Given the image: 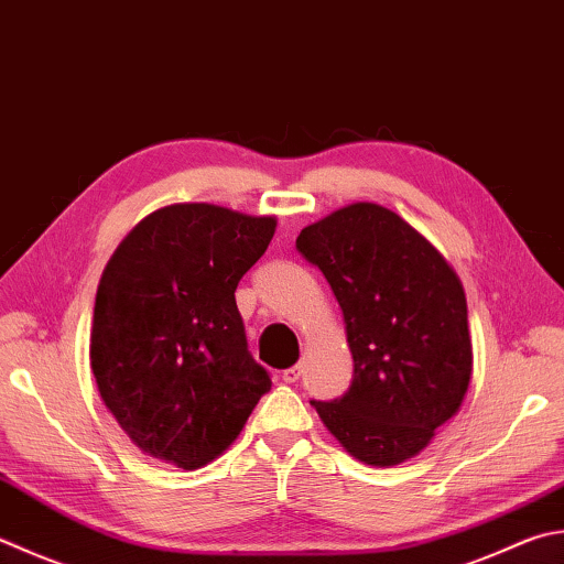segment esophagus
Returning a JSON list of instances; mask_svg holds the SVG:
<instances>
[{
	"instance_id": "1",
	"label": "esophagus",
	"mask_w": 564,
	"mask_h": 564,
	"mask_svg": "<svg viewBox=\"0 0 564 564\" xmlns=\"http://www.w3.org/2000/svg\"><path fill=\"white\" fill-rule=\"evenodd\" d=\"M300 378H302V368H300V366L286 368L284 373H282V380H284V382H296Z\"/></svg>"
}]
</instances>
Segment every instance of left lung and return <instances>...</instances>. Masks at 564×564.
<instances>
[{
  "instance_id": "left-lung-1",
  "label": "left lung",
  "mask_w": 564,
  "mask_h": 564,
  "mask_svg": "<svg viewBox=\"0 0 564 564\" xmlns=\"http://www.w3.org/2000/svg\"><path fill=\"white\" fill-rule=\"evenodd\" d=\"M296 250L322 270L344 312L354 380L312 400L358 462L395 466L454 417L471 380L464 286L410 223L378 204H350L306 226Z\"/></svg>"
}]
</instances>
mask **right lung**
Returning <instances> with one entry per match:
<instances>
[{"label": "right lung", "instance_id": "1", "mask_svg": "<svg viewBox=\"0 0 564 564\" xmlns=\"http://www.w3.org/2000/svg\"><path fill=\"white\" fill-rule=\"evenodd\" d=\"M272 216L174 204L137 223L95 294L100 398L144 454L194 471L246 427L270 373L248 350L236 290L274 236Z\"/></svg>", "mask_w": 564, "mask_h": 564}]
</instances>
